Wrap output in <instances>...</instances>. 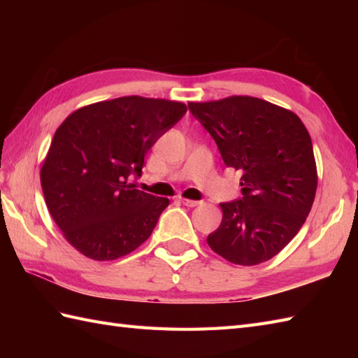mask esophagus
<instances>
[{"instance_id":"obj_1","label":"esophagus","mask_w":358,"mask_h":358,"mask_svg":"<svg viewBox=\"0 0 358 358\" xmlns=\"http://www.w3.org/2000/svg\"><path fill=\"white\" fill-rule=\"evenodd\" d=\"M180 201L185 204V206L187 208H195L199 206V204H201V201H196V200H189V199H180Z\"/></svg>"}]
</instances>
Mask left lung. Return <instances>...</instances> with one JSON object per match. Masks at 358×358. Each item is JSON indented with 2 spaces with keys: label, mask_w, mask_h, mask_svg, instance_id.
I'll return each mask as SVG.
<instances>
[{
  "label": "left lung",
  "mask_w": 358,
  "mask_h": 358,
  "mask_svg": "<svg viewBox=\"0 0 358 358\" xmlns=\"http://www.w3.org/2000/svg\"><path fill=\"white\" fill-rule=\"evenodd\" d=\"M227 167L241 171L240 200L220 203L223 220L208 235L227 262L271 260L306 222L317 191L313 141L294 112L255 96L189 103Z\"/></svg>",
  "instance_id": "1"
}]
</instances>
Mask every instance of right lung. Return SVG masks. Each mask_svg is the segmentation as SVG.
<instances>
[{"instance_id":"obj_1","label":"right lung","mask_w":358,"mask_h":358,"mask_svg":"<svg viewBox=\"0 0 358 358\" xmlns=\"http://www.w3.org/2000/svg\"><path fill=\"white\" fill-rule=\"evenodd\" d=\"M187 110L180 101L121 96L85 106L57 129L40 178L53 222L96 262L117 260L146 241L169 200L135 189L144 157Z\"/></svg>"}]
</instances>
